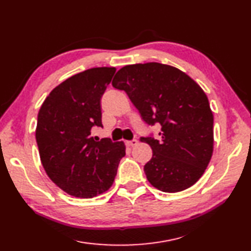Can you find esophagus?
Here are the masks:
<instances>
[{"label":"esophagus","instance_id":"1","mask_svg":"<svg viewBox=\"0 0 251 251\" xmlns=\"http://www.w3.org/2000/svg\"><path fill=\"white\" fill-rule=\"evenodd\" d=\"M138 144V141L137 140H131V141H127L126 142V145L129 146V147H132V146H136Z\"/></svg>","mask_w":251,"mask_h":251}]
</instances>
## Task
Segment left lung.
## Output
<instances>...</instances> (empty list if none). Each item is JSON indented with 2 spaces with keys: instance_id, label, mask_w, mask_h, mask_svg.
Masks as SVG:
<instances>
[{
  "instance_id": "1",
  "label": "left lung",
  "mask_w": 251,
  "mask_h": 251,
  "mask_svg": "<svg viewBox=\"0 0 251 251\" xmlns=\"http://www.w3.org/2000/svg\"><path fill=\"white\" fill-rule=\"evenodd\" d=\"M112 86L127 93L147 125L161 127L158 140L140 138L152 150L144 165L147 180L166 193L192 187L213 152V113L203 90L182 71L158 62L122 68Z\"/></svg>"
}]
</instances>
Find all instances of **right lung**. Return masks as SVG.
Here are the masks:
<instances>
[{"mask_svg": "<svg viewBox=\"0 0 251 251\" xmlns=\"http://www.w3.org/2000/svg\"><path fill=\"white\" fill-rule=\"evenodd\" d=\"M115 68H93L57 86L38 113L36 141L48 176L68 194L91 198L111 187L123 142L95 141L92 127H102L100 100Z\"/></svg>", "mask_w": 251, "mask_h": 251, "instance_id": "add662e5", "label": "right lung"}]
</instances>
